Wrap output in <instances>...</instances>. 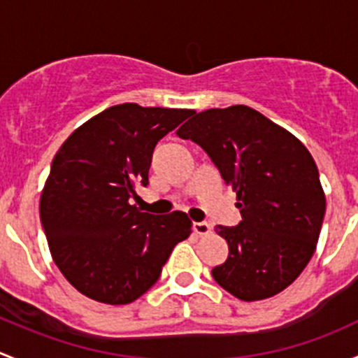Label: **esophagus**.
<instances>
[{
	"mask_svg": "<svg viewBox=\"0 0 358 358\" xmlns=\"http://www.w3.org/2000/svg\"><path fill=\"white\" fill-rule=\"evenodd\" d=\"M192 229L197 236H208V234L211 232V227H209V223L206 222H196L192 225Z\"/></svg>",
	"mask_w": 358,
	"mask_h": 358,
	"instance_id": "34e87169",
	"label": "esophagus"
}]
</instances>
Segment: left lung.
<instances>
[{
	"label": "left lung",
	"mask_w": 358,
	"mask_h": 358,
	"mask_svg": "<svg viewBox=\"0 0 358 358\" xmlns=\"http://www.w3.org/2000/svg\"><path fill=\"white\" fill-rule=\"evenodd\" d=\"M176 135L201 145L237 194L243 222L216 225L229 258L211 270L213 279L243 301L279 294L308 265L326 215L312 154L248 106L202 110Z\"/></svg>",
	"instance_id": "obj_1"
}]
</instances>
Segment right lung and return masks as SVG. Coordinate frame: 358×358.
<instances>
[{"label":"right lung","instance_id":"add662e5","mask_svg":"<svg viewBox=\"0 0 358 358\" xmlns=\"http://www.w3.org/2000/svg\"><path fill=\"white\" fill-rule=\"evenodd\" d=\"M194 110L121 103L72 131L39 201L50 252L81 294L128 305L157 282L173 248L192 232L182 211L142 213L129 199L149 185L152 152Z\"/></svg>","mask_w":358,"mask_h":358}]
</instances>
